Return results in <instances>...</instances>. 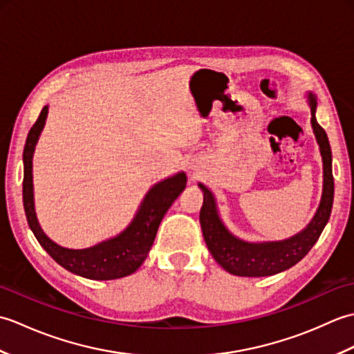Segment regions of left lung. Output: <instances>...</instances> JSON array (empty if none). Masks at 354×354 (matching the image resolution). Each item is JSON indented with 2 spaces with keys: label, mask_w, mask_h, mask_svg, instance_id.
I'll list each match as a JSON object with an SVG mask.
<instances>
[{
  "label": "left lung",
  "mask_w": 354,
  "mask_h": 354,
  "mask_svg": "<svg viewBox=\"0 0 354 354\" xmlns=\"http://www.w3.org/2000/svg\"><path fill=\"white\" fill-rule=\"evenodd\" d=\"M312 111V127L321 149L322 164H324V189H322L321 204L312 222L304 231L281 242L248 243L239 240L223 227L217 216L216 202L212 192L205 185L199 184L204 192V205L201 208L199 221L205 243L214 260L232 275L239 277H266L274 275L292 268L317 243L322 230L330 219L333 207L335 183L332 173V150H330L326 131L315 118L317 99L309 94Z\"/></svg>",
  "instance_id": "left-lung-1"
}]
</instances>
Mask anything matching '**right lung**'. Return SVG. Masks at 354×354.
I'll return each instance as SVG.
<instances>
[{"instance_id":"add662e5","label":"right lung","mask_w":354,"mask_h":354,"mask_svg":"<svg viewBox=\"0 0 354 354\" xmlns=\"http://www.w3.org/2000/svg\"><path fill=\"white\" fill-rule=\"evenodd\" d=\"M48 106H44L27 135L24 153H22V160H24L22 201H24L30 230L33 231L44 250L51 255V259L73 274L89 278V280H115V278L133 274L147 257L164 214L167 213L173 201L185 189V175L178 173L153 185L146 194L132 223L117 237L93 248H86V250H68V248L59 246L44 234L37 223L33 204L32 158L37 138L45 124Z\"/></svg>"}]
</instances>
